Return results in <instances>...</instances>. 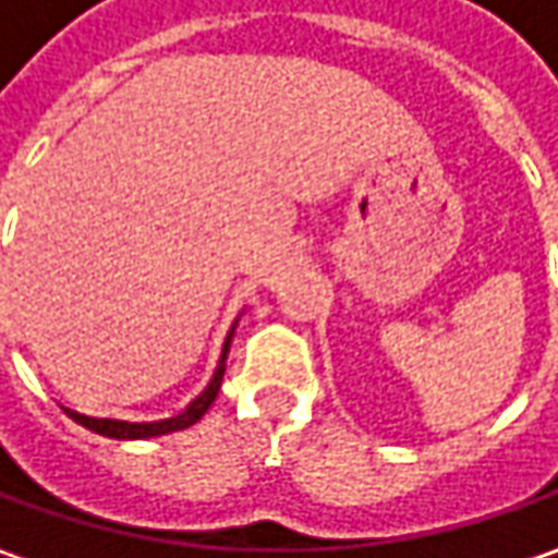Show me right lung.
I'll return each mask as SVG.
<instances>
[{
	"instance_id": "obj_1",
	"label": "right lung",
	"mask_w": 558,
	"mask_h": 558,
	"mask_svg": "<svg viewBox=\"0 0 558 558\" xmlns=\"http://www.w3.org/2000/svg\"><path fill=\"white\" fill-rule=\"evenodd\" d=\"M231 337H234V330L228 333L225 339V349H221V361L219 367H216V374L209 379V386L203 389L187 408H184L179 416H169V420H160V423H125V420H98V416H86V413H76L68 411L70 420H76L80 426H86L92 433L107 435V438H125V441H132V438H154V435H169V433H179V429H187V426H194L197 420H201L203 413L209 411V404L216 401V395L221 389V376H225V357H228V349H231Z\"/></svg>"
}]
</instances>
